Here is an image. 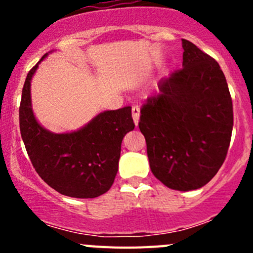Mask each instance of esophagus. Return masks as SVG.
Here are the masks:
<instances>
[{
	"instance_id": "1",
	"label": "esophagus",
	"mask_w": 253,
	"mask_h": 253,
	"mask_svg": "<svg viewBox=\"0 0 253 253\" xmlns=\"http://www.w3.org/2000/svg\"><path fill=\"white\" fill-rule=\"evenodd\" d=\"M139 114H140V107L139 106L131 107V116H133L134 124H135V125H138V123H139Z\"/></svg>"
}]
</instances>
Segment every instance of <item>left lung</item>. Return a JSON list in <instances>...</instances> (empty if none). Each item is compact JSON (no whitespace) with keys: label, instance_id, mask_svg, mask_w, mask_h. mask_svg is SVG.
I'll return each mask as SVG.
<instances>
[{"label":"left lung","instance_id":"left-lung-1","mask_svg":"<svg viewBox=\"0 0 253 253\" xmlns=\"http://www.w3.org/2000/svg\"><path fill=\"white\" fill-rule=\"evenodd\" d=\"M182 69L162 78L140 110L151 171L163 185L191 191L207 185L227 156L233 106L218 62L182 39Z\"/></svg>","mask_w":253,"mask_h":253}]
</instances>
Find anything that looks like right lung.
<instances>
[{"label":"right lung","instance_id":"right-lung-1","mask_svg":"<svg viewBox=\"0 0 253 253\" xmlns=\"http://www.w3.org/2000/svg\"><path fill=\"white\" fill-rule=\"evenodd\" d=\"M49 53L26 76L19 110L21 138L35 171L49 186L71 198H97L114 184L123 138L135 126L131 107L102 111L77 130L45 129L33 110L31 80Z\"/></svg>","mask_w":253,"mask_h":253}]
</instances>
